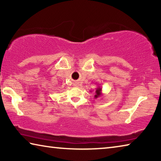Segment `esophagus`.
Returning a JSON list of instances; mask_svg holds the SVG:
<instances>
[{
	"instance_id": "34e87169",
	"label": "esophagus",
	"mask_w": 161,
	"mask_h": 161,
	"mask_svg": "<svg viewBox=\"0 0 161 161\" xmlns=\"http://www.w3.org/2000/svg\"><path fill=\"white\" fill-rule=\"evenodd\" d=\"M75 86H77V84H75Z\"/></svg>"
}]
</instances>
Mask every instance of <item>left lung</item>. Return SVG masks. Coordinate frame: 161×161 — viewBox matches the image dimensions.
<instances>
[{
	"mask_svg": "<svg viewBox=\"0 0 161 161\" xmlns=\"http://www.w3.org/2000/svg\"><path fill=\"white\" fill-rule=\"evenodd\" d=\"M102 89L99 86L96 89V91H95V95H94V98L95 99H97V98L101 97L102 96Z\"/></svg>",
	"mask_w": 161,
	"mask_h": 161,
	"instance_id": "left-lung-1",
	"label": "left lung"
}]
</instances>
